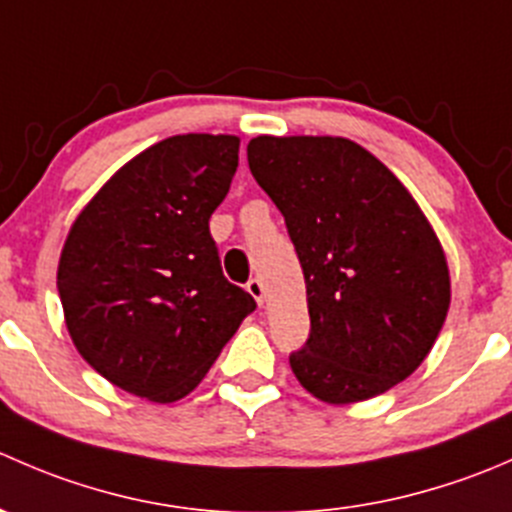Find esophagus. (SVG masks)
Masks as SVG:
<instances>
[{
	"mask_svg": "<svg viewBox=\"0 0 512 512\" xmlns=\"http://www.w3.org/2000/svg\"><path fill=\"white\" fill-rule=\"evenodd\" d=\"M247 292H250L252 297H255V302L260 304V307H262V304H265L267 294H265V285H262V280H250V282H247Z\"/></svg>",
	"mask_w": 512,
	"mask_h": 512,
	"instance_id": "34e87169",
	"label": "esophagus"
}]
</instances>
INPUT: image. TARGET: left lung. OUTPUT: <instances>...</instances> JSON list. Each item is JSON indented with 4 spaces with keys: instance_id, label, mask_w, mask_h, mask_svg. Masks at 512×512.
<instances>
[{
    "instance_id": "8db88e82",
    "label": "left lung",
    "mask_w": 512,
    "mask_h": 512,
    "mask_svg": "<svg viewBox=\"0 0 512 512\" xmlns=\"http://www.w3.org/2000/svg\"><path fill=\"white\" fill-rule=\"evenodd\" d=\"M247 163L304 272L312 332L289 356L299 384L342 406L414 374L451 307L446 255L414 195L339 136H257Z\"/></svg>"
}]
</instances>
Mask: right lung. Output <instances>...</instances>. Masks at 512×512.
<instances>
[{
    "label": "right lung",
    "instance_id": "1",
    "mask_svg": "<svg viewBox=\"0 0 512 512\" xmlns=\"http://www.w3.org/2000/svg\"><path fill=\"white\" fill-rule=\"evenodd\" d=\"M237 136L185 133L118 168L66 235L56 270L79 354L118 389L173 404L203 381L255 299L230 285L210 215Z\"/></svg>",
    "mask_w": 512,
    "mask_h": 512
}]
</instances>
